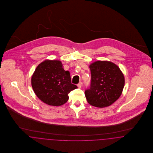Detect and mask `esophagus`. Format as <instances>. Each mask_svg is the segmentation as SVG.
Returning <instances> with one entry per match:
<instances>
[{
	"instance_id": "esophagus-1",
	"label": "esophagus",
	"mask_w": 153,
	"mask_h": 153,
	"mask_svg": "<svg viewBox=\"0 0 153 153\" xmlns=\"http://www.w3.org/2000/svg\"><path fill=\"white\" fill-rule=\"evenodd\" d=\"M82 82H80L78 84H77V87L79 88H81V87H82Z\"/></svg>"
}]
</instances>
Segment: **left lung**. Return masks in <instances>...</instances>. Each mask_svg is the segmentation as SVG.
<instances>
[{"mask_svg": "<svg viewBox=\"0 0 153 153\" xmlns=\"http://www.w3.org/2000/svg\"><path fill=\"white\" fill-rule=\"evenodd\" d=\"M89 68L91 85L85 91L87 102L99 108L111 105L122 93L124 85L123 73L117 65L109 61H96Z\"/></svg>", "mask_w": 153, "mask_h": 153, "instance_id": "1", "label": "left lung"}]
</instances>
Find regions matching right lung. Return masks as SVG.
Here are the masks:
<instances>
[{
  "label": "right lung",
  "mask_w": 153,
  "mask_h": 153,
  "mask_svg": "<svg viewBox=\"0 0 153 153\" xmlns=\"http://www.w3.org/2000/svg\"><path fill=\"white\" fill-rule=\"evenodd\" d=\"M31 85L41 101L53 106L64 104L68 94L77 88L72 84L69 72L58 60H45L39 64L31 77Z\"/></svg>",
  "instance_id": "right-lung-1"
}]
</instances>
